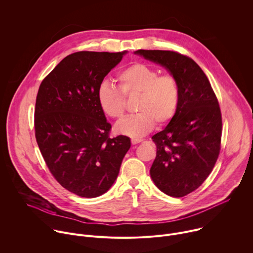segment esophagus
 <instances>
[{
	"mask_svg": "<svg viewBox=\"0 0 253 253\" xmlns=\"http://www.w3.org/2000/svg\"><path fill=\"white\" fill-rule=\"evenodd\" d=\"M143 140H141V139H132L131 140V143L133 144V145H136V144H138V143H140V142H142Z\"/></svg>",
	"mask_w": 253,
	"mask_h": 253,
	"instance_id": "obj_1",
	"label": "esophagus"
}]
</instances>
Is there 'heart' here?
<instances>
[{
	"mask_svg": "<svg viewBox=\"0 0 253 253\" xmlns=\"http://www.w3.org/2000/svg\"><path fill=\"white\" fill-rule=\"evenodd\" d=\"M119 89L108 81L102 82L97 90V101L101 110L113 119H121L125 112L124 96L138 95V113L121 121L116 130L124 135L139 138L155 125L168 123L176 114L180 91L176 79L146 64L135 63L120 71L117 78Z\"/></svg>",
	"mask_w": 253,
	"mask_h": 253,
	"instance_id": "heart-1",
	"label": "heart"
}]
</instances>
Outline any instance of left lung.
<instances>
[{
	"instance_id": "1",
	"label": "left lung",
	"mask_w": 253,
	"mask_h": 253,
	"mask_svg": "<svg viewBox=\"0 0 253 253\" xmlns=\"http://www.w3.org/2000/svg\"><path fill=\"white\" fill-rule=\"evenodd\" d=\"M134 54L164 67L178 83L176 114L152 136L157 152L150 175L163 193L183 197L204 182L218 158L222 120L217 98L192 59L161 50H138Z\"/></svg>"
}]
</instances>
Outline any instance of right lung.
Listing matches in <instances>:
<instances>
[{"mask_svg":"<svg viewBox=\"0 0 253 253\" xmlns=\"http://www.w3.org/2000/svg\"><path fill=\"white\" fill-rule=\"evenodd\" d=\"M127 51L77 52L64 58L40 85L35 131L44 160L57 181L81 197L111 188L130 149L127 136L109 137L97 90Z\"/></svg>","mask_w":253,"mask_h":253,"instance_id":"1","label":"right lung"}]
</instances>
